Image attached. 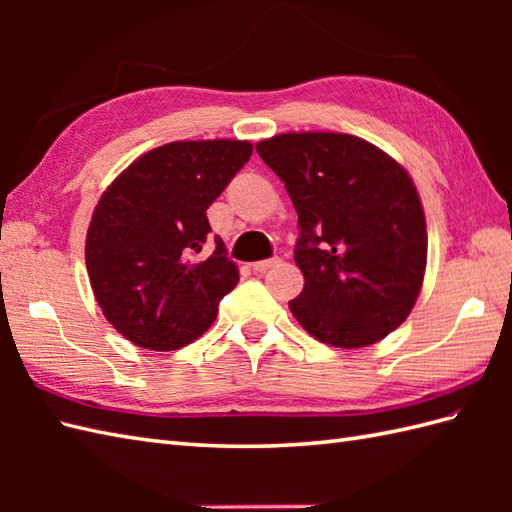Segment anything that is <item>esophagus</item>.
<instances>
[{
    "label": "esophagus",
    "mask_w": 512,
    "mask_h": 512,
    "mask_svg": "<svg viewBox=\"0 0 512 512\" xmlns=\"http://www.w3.org/2000/svg\"><path fill=\"white\" fill-rule=\"evenodd\" d=\"M279 262H281V257H270V259H262V262H255V264H250V266H253L255 273H266L268 268L277 266Z\"/></svg>",
    "instance_id": "obj_1"
}]
</instances>
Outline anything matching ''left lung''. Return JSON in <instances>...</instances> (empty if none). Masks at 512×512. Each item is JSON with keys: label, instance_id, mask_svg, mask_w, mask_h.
<instances>
[{"label": "left lung", "instance_id": "obj_1", "mask_svg": "<svg viewBox=\"0 0 512 512\" xmlns=\"http://www.w3.org/2000/svg\"><path fill=\"white\" fill-rule=\"evenodd\" d=\"M257 154L299 215L295 262L306 286L290 301L314 339L372 345L409 317L427 266V224L409 173L350 134H279Z\"/></svg>", "mask_w": 512, "mask_h": 512}]
</instances>
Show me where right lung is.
Instances as JSON below:
<instances>
[{"mask_svg": "<svg viewBox=\"0 0 512 512\" xmlns=\"http://www.w3.org/2000/svg\"><path fill=\"white\" fill-rule=\"evenodd\" d=\"M246 140H180L140 156L99 200L85 264L94 297L114 328L145 350L193 343L217 317L237 266L215 237L206 209L242 169Z\"/></svg>", "mask_w": 512, "mask_h": 512, "instance_id": "right-lung-1", "label": "right lung"}]
</instances>
